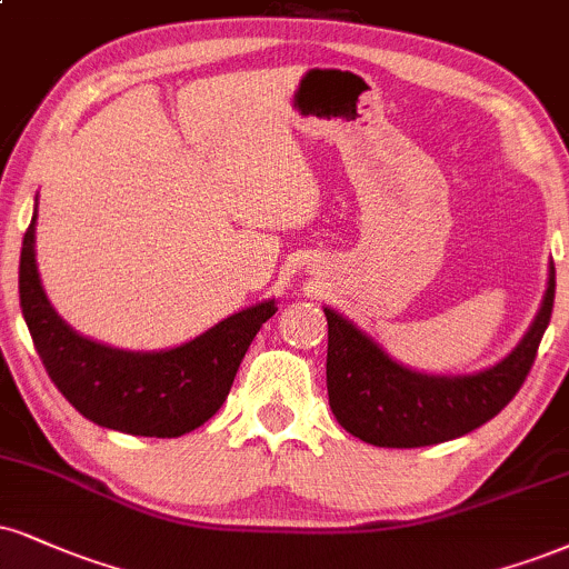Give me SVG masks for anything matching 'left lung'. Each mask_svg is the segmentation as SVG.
Wrapping results in <instances>:
<instances>
[{
    "mask_svg": "<svg viewBox=\"0 0 569 569\" xmlns=\"http://www.w3.org/2000/svg\"><path fill=\"white\" fill-rule=\"evenodd\" d=\"M553 264L530 331L488 371L427 376L395 362L358 326L328 310V406L347 432L379 448H423L469 435L509 406L536 362L553 310Z\"/></svg>",
    "mask_w": 569,
    "mask_h": 569,
    "instance_id": "obj_1",
    "label": "left lung"
}]
</instances>
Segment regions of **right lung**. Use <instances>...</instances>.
I'll use <instances>...</instances> for the list:
<instances>
[{"instance_id": "right-lung-1", "label": "right lung", "mask_w": 569, "mask_h": 569, "mask_svg": "<svg viewBox=\"0 0 569 569\" xmlns=\"http://www.w3.org/2000/svg\"><path fill=\"white\" fill-rule=\"evenodd\" d=\"M37 214L20 249V310L60 395L89 421L140 437H180L222 408L238 366L276 302L230 315L163 352H127L79 337L47 302L33 251Z\"/></svg>"}]
</instances>
